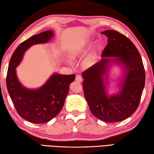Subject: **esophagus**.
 <instances>
[{
  "instance_id": "1",
  "label": "esophagus",
  "mask_w": 154,
  "mask_h": 154,
  "mask_svg": "<svg viewBox=\"0 0 154 154\" xmlns=\"http://www.w3.org/2000/svg\"><path fill=\"white\" fill-rule=\"evenodd\" d=\"M75 81L78 83H81L82 81V78H81L79 75H77L76 77H75Z\"/></svg>"
}]
</instances>
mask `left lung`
Returning a JSON list of instances; mask_svg holds the SVG:
<instances>
[{
  "mask_svg": "<svg viewBox=\"0 0 154 154\" xmlns=\"http://www.w3.org/2000/svg\"><path fill=\"white\" fill-rule=\"evenodd\" d=\"M101 34L108 38V44L102 60L83 72L84 95L97 119L106 122H120L138 109L145 85V69L138 50L126 36L115 30ZM111 62L123 64L125 75L120 93L108 97L103 76Z\"/></svg>",
  "mask_w": 154,
  "mask_h": 154,
  "instance_id": "1",
  "label": "left lung"
}]
</instances>
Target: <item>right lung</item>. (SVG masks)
Segmentation results:
<instances>
[{
    "mask_svg": "<svg viewBox=\"0 0 154 154\" xmlns=\"http://www.w3.org/2000/svg\"><path fill=\"white\" fill-rule=\"evenodd\" d=\"M54 35L51 30L32 35L22 42L13 53L9 63L6 87L17 112L23 119L34 124L48 122L60 113L75 75L54 73L40 89H28L23 87L16 76V68L24 52L30 46L44 44Z\"/></svg>",
    "mask_w": 154,
    "mask_h": 154,
    "instance_id": "obj_1",
    "label": "right lung"
}]
</instances>
